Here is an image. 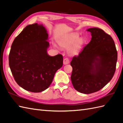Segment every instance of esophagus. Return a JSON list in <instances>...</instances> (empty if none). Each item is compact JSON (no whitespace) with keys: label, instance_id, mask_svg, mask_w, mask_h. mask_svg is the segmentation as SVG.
Here are the masks:
<instances>
[{"label":"esophagus","instance_id":"esophagus-1","mask_svg":"<svg viewBox=\"0 0 123 123\" xmlns=\"http://www.w3.org/2000/svg\"><path fill=\"white\" fill-rule=\"evenodd\" d=\"M69 63V60L68 58H65V59H64V61H63V64H64V65L68 64Z\"/></svg>","mask_w":123,"mask_h":123}]
</instances>
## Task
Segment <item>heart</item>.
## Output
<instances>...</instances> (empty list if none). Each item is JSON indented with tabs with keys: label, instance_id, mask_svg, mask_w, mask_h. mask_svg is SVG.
Segmentation results:
<instances>
[{
	"label": "heart",
	"instance_id": "1",
	"mask_svg": "<svg viewBox=\"0 0 123 123\" xmlns=\"http://www.w3.org/2000/svg\"><path fill=\"white\" fill-rule=\"evenodd\" d=\"M59 45L64 48L69 47L68 51L72 54H76L79 52L84 43L82 38H80L77 34H73L61 38L58 40Z\"/></svg>",
	"mask_w": 123,
	"mask_h": 123
}]
</instances>
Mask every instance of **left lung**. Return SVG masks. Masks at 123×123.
I'll list each match as a JSON object with an SVG mask.
<instances>
[{
  "mask_svg": "<svg viewBox=\"0 0 123 123\" xmlns=\"http://www.w3.org/2000/svg\"><path fill=\"white\" fill-rule=\"evenodd\" d=\"M91 42L70 62L71 80L74 88L88 94L103 88L115 72L117 52L110 35L100 28H91Z\"/></svg>",
  "mask_w": 123,
  "mask_h": 123,
  "instance_id": "1",
  "label": "left lung"
}]
</instances>
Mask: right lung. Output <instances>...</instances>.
<instances>
[{
    "label": "right lung",
    "mask_w": 123,
    "mask_h": 123,
    "mask_svg": "<svg viewBox=\"0 0 123 123\" xmlns=\"http://www.w3.org/2000/svg\"><path fill=\"white\" fill-rule=\"evenodd\" d=\"M48 34L43 25H29L11 46L9 65L16 83L27 91L39 92L48 88L57 70L62 67L61 54H47Z\"/></svg>",
    "instance_id": "obj_1"
}]
</instances>
